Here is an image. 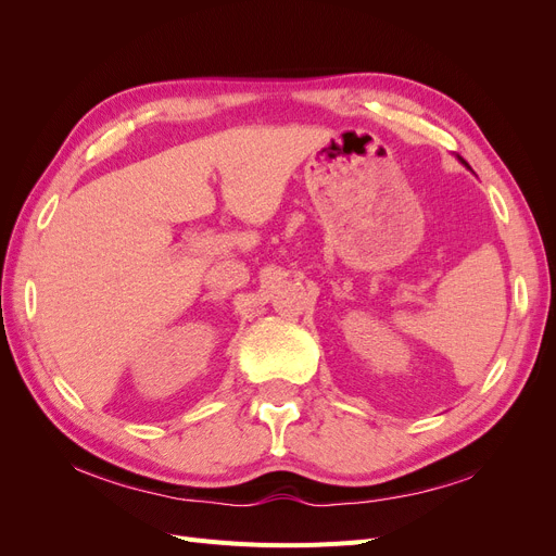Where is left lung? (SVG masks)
I'll list each match as a JSON object with an SVG mask.
<instances>
[{
    "label": "left lung",
    "mask_w": 556,
    "mask_h": 556,
    "mask_svg": "<svg viewBox=\"0 0 556 556\" xmlns=\"http://www.w3.org/2000/svg\"><path fill=\"white\" fill-rule=\"evenodd\" d=\"M457 157H459V155H457ZM459 162H462L464 166H468V164H466V160H462V157H459ZM468 169H470V166H468Z\"/></svg>",
    "instance_id": "obj_1"
}]
</instances>
